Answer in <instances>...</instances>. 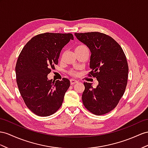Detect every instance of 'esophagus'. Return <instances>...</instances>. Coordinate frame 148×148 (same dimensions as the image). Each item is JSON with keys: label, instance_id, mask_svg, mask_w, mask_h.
Wrapping results in <instances>:
<instances>
[{"label": "esophagus", "instance_id": "esophagus-1", "mask_svg": "<svg viewBox=\"0 0 148 148\" xmlns=\"http://www.w3.org/2000/svg\"><path fill=\"white\" fill-rule=\"evenodd\" d=\"M70 82H71V84L73 85V84H75V83H77L78 81L77 80H75V79H71L70 80Z\"/></svg>", "mask_w": 148, "mask_h": 148}]
</instances>
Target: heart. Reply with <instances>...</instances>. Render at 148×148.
Listing matches in <instances>:
<instances>
[{"mask_svg": "<svg viewBox=\"0 0 148 148\" xmlns=\"http://www.w3.org/2000/svg\"><path fill=\"white\" fill-rule=\"evenodd\" d=\"M84 47H87L86 46H85L84 45H79L75 47V50H76V49H82V48H84ZM69 74L71 75H77V73L76 71H75L74 70H71L69 71Z\"/></svg>", "mask_w": 148, "mask_h": 148, "instance_id": "1", "label": "heart"}]
</instances>
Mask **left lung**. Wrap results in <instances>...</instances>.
<instances>
[{"label": "left lung", "mask_w": 148, "mask_h": 148, "mask_svg": "<svg viewBox=\"0 0 148 148\" xmlns=\"http://www.w3.org/2000/svg\"><path fill=\"white\" fill-rule=\"evenodd\" d=\"M75 36L89 48L90 71L88 75L99 82L96 88L84 83L83 104L94 114H105L116 107L126 90L129 70L126 55L121 45L104 33H75Z\"/></svg>", "instance_id": "left-lung-1"}]
</instances>
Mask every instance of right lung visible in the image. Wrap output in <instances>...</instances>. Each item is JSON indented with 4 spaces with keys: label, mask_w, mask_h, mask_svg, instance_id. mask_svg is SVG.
Returning a JSON list of instances; mask_svg holds the SVG:
<instances>
[{
    "label": "right lung",
    "mask_w": 148,
    "mask_h": 148,
    "mask_svg": "<svg viewBox=\"0 0 148 148\" xmlns=\"http://www.w3.org/2000/svg\"><path fill=\"white\" fill-rule=\"evenodd\" d=\"M74 39L71 33L40 34L21 51L16 66V81L24 103L39 116L53 114L62 104L70 81L48 80L47 75L58 64L62 49Z\"/></svg>",
    "instance_id": "obj_1"
}]
</instances>
